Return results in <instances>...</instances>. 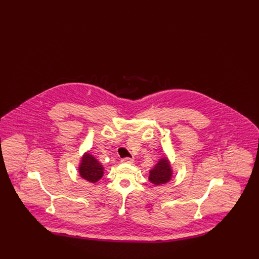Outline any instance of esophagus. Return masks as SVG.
<instances>
[{"mask_svg": "<svg viewBox=\"0 0 259 259\" xmlns=\"http://www.w3.org/2000/svg\"><path fill=\"white\" fill-rule=\"evenodd\" d=\"M122 163H127V164H132L133 162H134V159H132V158H129V157H126V158H123L122 160H121Z\"/></svg>", "mask_w": 259, "mask_h": 259, "instance_id": "34e87169", "label": "esophagus"}]
</instances>
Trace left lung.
I'll list each match as a JSON object with an SVG mask.
<instances>
[{"label":"left lung","mask_w":259,"mask_h":259,"mask_svg":"<svg viewBox=\"0 0 259 259\" xmlns=\"http://www.w3.org/2000/svg\"><path fill=\"white\" fill-rule=\"evenodd\" d=\"M172 165L167 156L160 158L149 171L148 180L154 185H165L169 183L172 178Z\"/></svg>","instance_id":"8db88e82"}]
</instances>
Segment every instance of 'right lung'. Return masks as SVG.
Returning a JSON list of instances; mask_svg holds the SVG:
<instances>
[{
    "instance_id": "right-lung-1",
    "label": "right lung",
    "mask_w": 259,
    "mask_h": 259,
    "mask_svg": "<svg viewBox=\"0 0 259 259\" xmlns=\"http://www.w3.org/2000/svg\"><path fill=\"white\" fill-rule=\"evenodd\" d=\"M78 172L87 182L96 184L104 176V167L89 151H87L80 158Z\"/></svg>"
}]
</instances>
